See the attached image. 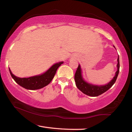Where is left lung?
Wrapping results in <instances>:
<instances>
[{"instance_id": "1", "label": "left lung", "mask_w": 132, "mask_h": 132, "mask_svg": "<svg viewBox=\"0 0 132 132\" xmlns=\"http://www.w3.org/2000/svg\"><path fill=\"white\" fill-rule=\"evenodd\" d=\"M114 47H115L114 46ZM118 63H117V71L116 73V75L114 78L110 81V82L104 85H95L88 83L84 80L82 76V71H81V66L78 64V68L77 69L76 72L74 76V80H75L76 85L78 89L84 94L90 96L95 97L102 95V93L106 92L109 90L112 85L116 82L117 77L119 71V56L118 57Z\"/></svg>"}]
</instances>
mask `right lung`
<instances>
[{"label": "right lung", "mask_w": 132, "mask_h": 132, "mask_svg": "<svg viewBox=\"0 0 132 132\" xmlns=\"http://www.w3.org/2000/svg\"><path fill=\"white\" fill-rule=\"evenodd\" d=\"M63 63V62L56 63L52 65L44 73L40 74V75L30 77L28 78L18 77L12 73L10 68L9 71L12 78L18 84L26 89L36 90L41 89V88L48 85L55 76L57 69Z\"/></svg>", "instance_id": "1"}]
</instances>
